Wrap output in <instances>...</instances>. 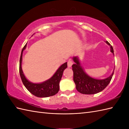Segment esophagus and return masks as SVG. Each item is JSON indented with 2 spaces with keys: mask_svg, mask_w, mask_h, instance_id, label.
Returning a JSON list of instances; mask_svg holds the SVG:
<instances>
[{
  "mask_svg": "<svg viewBox=\"0 0 129 129\" xmlns=\"http://www.w3.org/2000/svg\"><path fill=\"white\" fill-rule=\"evenodd\" d=\"M73 64V62L72 60H69V61H68V67H71L72 66V65Z\"/></svg>",
  "mask_w": 129,
  "mask_h": 129,
  "instance_id": "1",
  "label": "esophagus"
}]
</instances>
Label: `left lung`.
I'll return each mask as SVG.
<instances>
[{"label": "left lung", "mask_w": 129, "mask_h": 129, "mask_svg": "<svg viewBox=\"0 0 129 129\" xmlns=\"http://www.w3.org/2000/svg\"><path fill=\"white\" fill-rule=\"evenodd\" d=\"M106 43L110 45V51L114 54L113 46L108 41H106ZM73 60L75 62V64L72 65L74 73L73 80L75 84L76 89L79 92L89 95L96 94L103 91L110 83L113 76L114 70L109 77L103 80H98L90 77L85 73L77 57H73Z\"/></svg>", "instance_id": "obj_1"}]
</instances>
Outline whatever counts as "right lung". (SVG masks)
I'll list each match as a JSON object with an SVG mask.
<instances>
[{
  "instance_id": "right-lung-1",
  "label": "right lung",
  "mask_w": 129,
  "mask_h": 129,
  "mask_svg": "<svg viewBox=\"0 0 129 129\" xmlns=\"http://www.w3.org/2000/svg\"><path fill=\"white\" fill-rule=\"evenodd\" d=\"M25 45L21 50L20 62H19V73L24 85L33 95L39 98H46L55 95L59 90V83L62 78L64 70L67 68V62L61 65L52 77L42 83L34 84L28 81L24 76L21 69L23 52L25 49Z\"/></svg>"
}]
</instances>
